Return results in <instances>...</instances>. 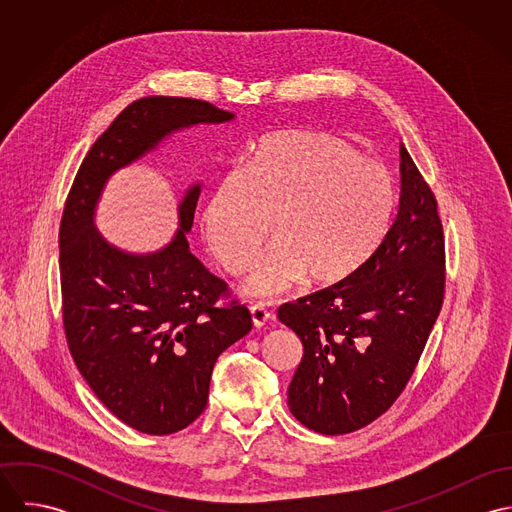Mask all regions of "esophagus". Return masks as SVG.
<instances>
[{
  "instance_id": "34e87169",
  "label": "esophagus",
  "mask_w": 512,
  "mask_h": 512,
  "mask_svg": "<svg viewBox=\"0 0 512 512\" xmlns=\"http://www.w3.org/2000/svg\"><path fill=\"white\" fill-rule=\"evenodd\" d=\"M250 317H252L254 327H264V325L272 319V313H270V309H268V307H264V305L256 303V305H252V307H250Z\"/></svg>"
}]
</instances>
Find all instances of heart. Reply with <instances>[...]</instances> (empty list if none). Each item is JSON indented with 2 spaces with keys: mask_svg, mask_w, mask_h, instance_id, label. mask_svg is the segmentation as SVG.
I'll return each instance as SVG.
<instances>
[{
  "mask_svg": "<svg viewBox=\"0 0 512 512\" xmlns=\"http://www.w3.org/2000/svg\"><path fill=\"white\" fill-rule=\"evenodd\" d=\"M390 173L341 138L286 130L262 138L242 167L211 185L201 234L220 264L244 270L266 234L276 236L254 260L244 292L270 297L303 276L329 284L353 274L380 244L394 211Z\"/></svg>",
  "mask_w": 512,
  "mask_h": 512,
  "instance_id": "b5f03b06",
  "label": "heart"
}]
</instances>
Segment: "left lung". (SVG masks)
<instances>
[{
  "label": "left lung",
  "instance_id": "1",
  "mask_svg": "<svg viewBox=\"0 0 512 512\" xmlns=\"http://www.w3.org/2000/svg\"><path fill=\"white\" fill-rule=\"evenodd\" d=\"M398 215L345 280L278 309L303 345L288 388L293 416L339 436L382 416L408 384L443 303L438 203L404 144Z\"/></svg>",
  "mask_w": 512,
  "mask_h": 512
}]
</instances>
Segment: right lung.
I'll list each match as a JSON object with an SVG mask.
<instances>
[{
    "label": "right lung",
    "instance_id": "right-lung-1",
    "mask_svg": "<svg viewBox=\"0 0 512 512\" xmlns=\"http://www.w3.org/2000/svg\"><path fill=\"white\" fill-rule=\"evenodd\" d=\"M234 120L232 112L177 96L132 102L78 167L59 230L63 323L76 368L98 400L149 436L175 434L205 410L220 353L252 329L246 305L189 250L201 185L179 207L173 238L149 254L126 252L96 228L108 179L171 134Z\"/></svg>",
    "mask_w": 512,
    "mask_h": 512
}]
</instances>
